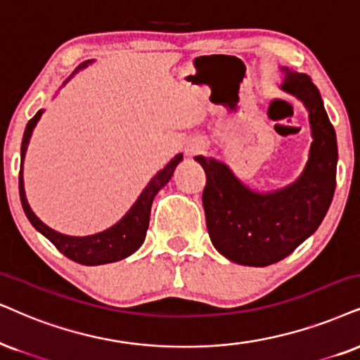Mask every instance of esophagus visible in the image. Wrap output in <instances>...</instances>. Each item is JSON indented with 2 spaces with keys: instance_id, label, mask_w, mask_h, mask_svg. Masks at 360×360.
Returning <instances> with one entry per match:
<instances>
[{
  "instance_id": "34e87169",
  "label": "esophagus",
  "mask_w": 360,
  "mask_h": 360,
  "mask_svg": "<svg viewBox=\"0 0 360 360\" xmlns=\"http://www.w3.org/2000/svg\"><path fill=\"white\" fill-rule=\"evenodd\" d=\"M204 149V144L199 143V141H193V143H189L188 146H186V154L188 156H194V154H199Z\"/></svg>"
}]
</instances>
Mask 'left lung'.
<instances>
[{"mask_svg":"<svg viewBox=\"0 0 360 360\" xmlns=\"http://www.w3.org/2000/svg\"><path fill=\"white\" fill-rule=\"evenodd\" d=\"M281 88L306 104L314 138L306 169L294 184L261 194L216 159L194 158L206 172L209 238L222 256L243 266H271L294 252L321 226L335 191L338 141L319 91L307 75L289 71Z\"/></svg>","mask_w":360,"mask_h":360,"instance_id":"8db88e82","label":"left lung"}]
</instances>
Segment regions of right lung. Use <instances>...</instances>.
<instances>
[{"instance_id": "obj_1", "label": "right lung", "mask_w": 360, "mask_h": 360, "mask_svg": "<svg viewBox=\"0 0 360 360\" xmlns=\"http://www.w3.org/2000/svg\"><path fill=\"white\" fill-rule=\"evenodd\" d=\"M88 63L91 61L83 63L78 70L88 66ZM41 115H43V111H38L33 117H31L28 124H26L25 136H22V143H21L20 198H21V204H22V209H25L26 217H28L31 224L34 226L36 231H39L44 238L51 240L54 248H56L59 252L65 254V256L68 259H71V261L83 264V266H99V264L116 262L127 256H131V254L138 251L141 244L144 243V238H146L154 195H156L159 193V189H161L162 186L171 179L176 166L179 165L181 159H183V154H177L174 159H171L169 165H167L165 169L159 171L158 174L153 177L151 183L144 188V191L138 198V201L134 202V206L126 212V216L122 217L117 224L109 227L106 231H103V233L86 236V238H72V236L59 234L56 231H53L51 227L43 224V222L36 217V214L31 211L30 204L26 201L25 184H22V159H25L26 149H28L31 133H33L36 122L39 121Z\"/></svg>"}]
</instances>
